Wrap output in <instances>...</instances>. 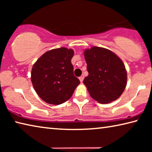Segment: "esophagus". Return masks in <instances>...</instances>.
<instances>
[{
	"label": "esophagus",
	"instance_id": "obj_1",
	"mask_svg": "<svg viewBox=\"0 0 152 152\" xmlns=\"http://www.w3.org/2000/svg\"><path fill=\"white\" fill-rule=\"evenodd\" d=\"M84 75H82L81 76H80L79 77V80H80V81L81 82L83 81V80H84Z\"/></svg>",
	"mask_w": 152,
	"mask_h": 152
}]
</instances>
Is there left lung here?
Wrapping results in <instances>:
<instances>
[{
	"instance_id": "1",
	"label": "left lung",
	"mask_w": 152,
	"mask_h": 152,
	"mask_svg": "<svg viewBox=\"0 0 152 152\" xmlns=\"http://www.w3.org/2000/svg\"><path fill=\"white\" fill-rule=\"evenodd\" d=\"M88 76L83 80L91 96L100 103L117 100L127 84V71L122 60L103 48L84 51Z\"/></svg>"
}]
</instances>
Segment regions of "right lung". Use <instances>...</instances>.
I'll use <instances>...</instances> for the list:
<instances>
[{"instance_id":"1","label":"right lung","mask_w":152,"mask_h":152,"mask_svg":"<svg viewBox=\"0 0 152 152\" xmlns=\"http://www.w3.org/2000/svg\"><path fill=\"white\" fill-rule=\"evenodd\" d=\"M74 50L66 48L45 52L34 64L31 82L35 91L43 101L51 104H60L70 99L77 86L71 59Z\"/></svg>"}]
</instances>
